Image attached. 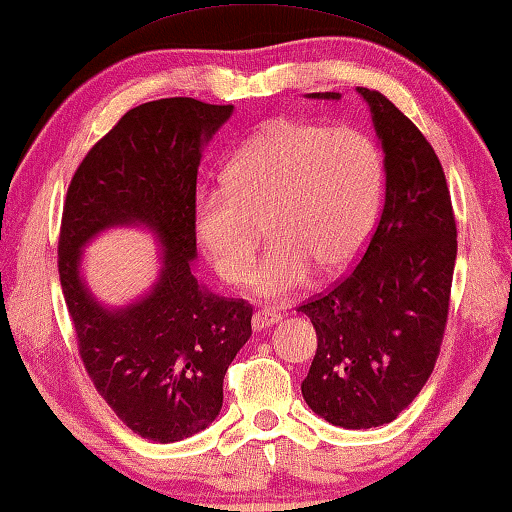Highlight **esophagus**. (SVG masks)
Wrapping results in <instances>:
<instances>
[{
	"mask_svg": "<svg viewBox=\"0 0 512 512\" xmlns=\"http://www.w3.org/2000/svg\"><path fill=\"white\" fill-rule=\"evenodd\" d=\"M281 319H283V315L279 310L261 308V310L254 312V319H251V324H254V330H265V328H270L272 324H279Z\"/></svg>",
	"mask_w": 512,
	"mask_h": 512,
	"instance_id": "obj_1",
	"label": "esophagus"
}]
</instances>
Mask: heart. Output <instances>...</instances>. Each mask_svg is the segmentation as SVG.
Here are the masks:
<instances>
[{
    "label": "heart",
    "instance_id": "b5f03b06",
    "mask_svg": "<svg viewBox=\"0 0 512 512\" xmlns=\"http://www.w3.org/2000/svg\"><path fill=\"white\" fill-rule=\"evenodd\" d=\"M382 182V152L366 132L272 121L233 157L224 184L200 195L197 238L220 279L242 285L265 227L272 249L254 283L261 297H285L312 270L335 274L355 261L378 218Z\"/></svg>",
    "mask_w": 512,
    "mask_h": 512
}]
</instances>
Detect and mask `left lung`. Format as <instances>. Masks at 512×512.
Instances as JSON below:
<instances>
[{
    "label": "left lung",
    "instance_id": "8db88e82",
    "mask_svg": "<svg viewBox=\"0 0 512 512\" xmlns=\"http://www.w3.org/2000/svg\"><path fill=\"white\" fill-rule=\"evenodd\" d=\"M357 92L382 141L384 209L360 263L297 310L317 330L301 382L308 407L333 425L369 429L396 420L434 371L450 312L456 220L432 143L387 96Z\"/></svg>",
    "mask_w": 512,
    "mask_h": 512
}]
</instances>
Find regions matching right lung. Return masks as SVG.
<instances>
[{"mask_svg": "<svg viewBox=\"0 0 512 512\" xmlns=\"http://www.w3.org/2000/svg\"><path fill=\"white\" fill-rule=\"evenodd\" d=\"M233 105L159 98L132 107L71 177L62 206L58 272L89 380L134 434L175 443L209 427L222 380L251 337L254 308L197 285L195 184L200 148ZM143 221L167 249L149 297L110 313L79 281V247L112 223Z\"/></svg>", "mask_w": 512, "mask_h": 512, "instance_id": "right-lung-1", "label": "right lung"}]
</instances>
